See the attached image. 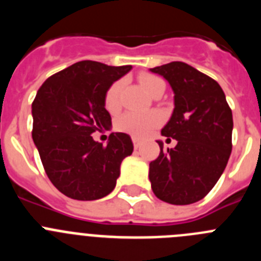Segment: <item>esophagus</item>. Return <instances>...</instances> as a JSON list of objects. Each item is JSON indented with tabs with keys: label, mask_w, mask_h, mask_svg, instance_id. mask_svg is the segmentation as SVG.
I'll list each match as a JSON object with an SVG mask.
<instances>
[{
	"label": "esophagus",
	"mask_w": 261,
	"mask_h": 261,
	"mask_svg": "<svg viewBox=\"0 0 261 261\" xmlns=\"http://www.w3.org/2000/svg\"><path fill=\"white\" fill-rule=\"evenodd\" d=\"M132 141H133V145H135V149H138V147L141 146V140H140V138L133 137Z\"/></svg>",
	"instance_id": "1"
}]
</instances>
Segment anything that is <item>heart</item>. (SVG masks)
Segmentation results:
<instances>
[{"mask_svg": "<svg viewBox=\"0 0 261 261\" xmlns=\"http://www.w3.org/2000/svg\"><path fill=\"white\" fill-rule=\"evenodd\" d=\"M140 82H141L142 87L146 90L147 93L151 94L153 90L159 84H162L163 81L161 78L155 77V75L142 74L140 77ZM121 86H123V82L117 81L114 85H111V87L106 93L105 105L110 112H114L119 108ZM161 120H162V117L155 111H150V112L129 111V112H125V114L119 117V120L116 121V128L121 132L129 133V135L135 136V137H144L161 123Z\"/></svg>", "mask_w": 261, "mask_h": 261, "instance_id": "obj_1", "label": "heart"}]
</instances>
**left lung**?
I'll use <instances>...</instances> for the list:
<instances>
[{
    "label": "left lung",
    "instance_id": "obj_1",
    "mask_svg": "<svg viewBox=\"0 0 261 261\" xmlns=\"http://www.w3.org/2000/svg\"><path fill=\"white\" fill-rule=\"evenodd\" d=\"M174 91V111L162 136L176 140L149 165L154 195L172 205L204 199L216 186L231 154L232 114L221 86L186 62L150 69ZM170 140V138H167Z\"/></svg>",
    "mask_w": 261,
    "mask_h": 261
}]
</instances>
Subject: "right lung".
Masks as SVG:
<instances>
[{"mask_svg":"<svg viewBox=\"0 0 261 261\" xmlns=\"http://www.w3.org/2000/svg\"><path fill=\"white\" fill-rule=\"evenodd\" d=\"M130 65L80 61L48 78L32 102V140L49 180L81 201L102 199L116 186L120 166L133 151L126 133H111L107 146L93 133L111 126L107 90Z\"/></svg>","mask_w":261,"mask_h":261,"instance_id":"obj_1","label":"right lung"}]
</instances>
